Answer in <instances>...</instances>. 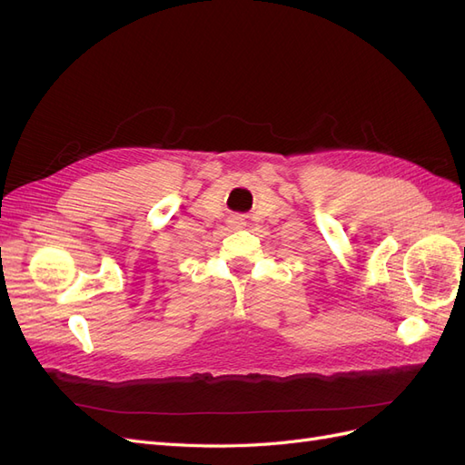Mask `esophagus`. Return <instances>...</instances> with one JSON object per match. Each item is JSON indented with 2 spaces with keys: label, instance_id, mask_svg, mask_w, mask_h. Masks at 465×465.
Masks as SVG:
<instances>
[{
  "label": "esophagus",
  "instance_id": "obj_1",
  "mask_svg": "<svg viewBox=\"0 0 465 465\" xmlns=\"http://www.w3.org/2000/svg\"><path fill=\"white\" fill-rule=\"evenodd\" d=\"M231 224H232V227H236V229H238V227H242L244 221H242L241 217H232V219H231Z\"/></svg>",
  "mask_w": 465,
  "mask_h": 465
}]
</instances>
